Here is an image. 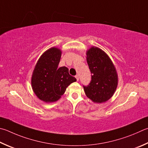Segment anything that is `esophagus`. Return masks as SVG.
<instances>
[{
	"label": "esophagus",
	"instance_id": "1",
	"mask_svg": "<svg viewBox=\"0 0 148 148\" xmlns=\"http://www.w3.org/2000/svg\"><path fill=\"white\" fill-rule=\"evenodd\" d=\"M75 77H76V79H77V81H78V80H79V77L78 75H76V76H75Z\"/></svg>",
	"mask_w": 148,
	"mask_h": 148
}]
</instances>
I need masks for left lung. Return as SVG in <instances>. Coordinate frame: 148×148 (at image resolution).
<instances>
[{"label": "left lung", "mask_w": 148, "mask_h": 148, "mask_svg": "<svg viewBox=\"0 0 148 148\" xmlns=\"http://www.w3.org/2000/svg\"><path fill=\"white\" fill-rule=\"evenodd\" d=\"M86 54L92 75L89 84L83 86L85 95L95 103H103L109 100L116 89V69L108 55L100 48L91 47Z\"/></svg>", "instance_id": "left-lung-1"}]
</instances>
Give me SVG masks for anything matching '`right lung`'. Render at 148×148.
<instances>
[{
  "mask_svg": "<svg viewBox=\"0 0 148 148\" xmlns=\"http://www.w3.org/2000/svg\"><path fill=\"white\" fill-rule=\"evenodd\" d=\"M61 51L52 47L41 55L32 76V87L40 100L47 103L58 100L71 83L76 81L66 66L59 68Z\"/></svg>",
  "mask_w": 148,
  "mask_h": 148,
  "instance_id": "1",
  "label": "right lung"
}]
</instances>
